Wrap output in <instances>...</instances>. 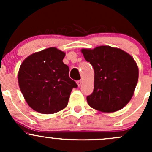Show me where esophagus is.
I'll use <instances>...</instances> for the list:
<instances>
[{
    "instance_id": "34e87169",
    "label": "esophagus",
    "mask_w": 152,
    "mask_h": 152,
    "mask_svg": "<svg viewBox=\"0 0 152 152\" xmlns=\"http://www.w3.org/2000/svg\"><path fill=\"white\" fill-rule=\"evenodd\" d=\"M76 84H77V85L79 87V86H81V85H82V81L81 80L77 81V82H76Z\"/></svg>"
}]
</instances>
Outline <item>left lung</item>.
<instances>
[{"label":"left lung","instance_id":"obj_1","mask_svg":"<svg viewBox=\"0 0 152 152\" xmlns=\"http://www.w3.org/2000/svg\"><path fill=\"white\" fill-rule=\"evenodd\" d=\"M81 52L95 72L94 90L87 96L88 104L102 113L118 111L129 102L138 80L134 58L118 48L100 45Z\"/></svg>","mask_w":152,"mask_h":152}]
</instances>
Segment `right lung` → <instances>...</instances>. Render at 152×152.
I'll return each mask as SVG.
<instances>
[{
  "instance_id": "obj_1",
  "label": "right lung",
  "mask_w": 152,
  "mask_h": 152,
  "mask_svg": "<svg viewBox=\"0 0 152 152\" xmlns=\"http://www.w3.org/2000/svg\"><path fill=\"white\" fill-rule=\"evenodd\" d=\"M65 52L55 47L26 58L18 73V85L29 107L42 114H53L66 107L76 82L62 62Z\"/></svg>"
}]
</instances>
